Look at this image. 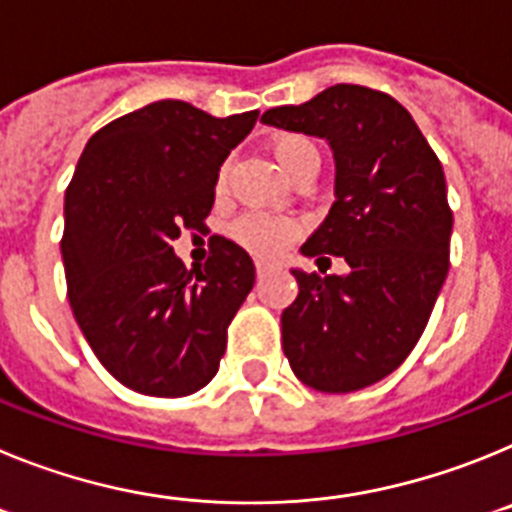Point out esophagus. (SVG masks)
Wrapping results in <instances>:
<instances>
[{
	"label": "esophagus",
	"instance_id": "1",
	"mask_svg": "<svg viewBox=\"0 0 512 512\" xmlns=\"http://www.w3.org/2000/svg\"><path fill=\"white\" fill-rule=\"evenodd\" d=\"M271 269H274V264H271V261L256 259V274H259V277H264L266 271H271Z\"/></svg>",
	"mask_w": 512,
	"mask_h": 512
}]
</instances>
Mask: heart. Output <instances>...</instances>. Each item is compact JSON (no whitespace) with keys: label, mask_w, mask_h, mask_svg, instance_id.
I'll list each match as a JSON object with an SVG mask.
<instances>
[{"label":"heart","mask_w":512,"mask_h":512,"mask_svg":"<svg viewBox=\"0 0 512 512\" xmlns=\"http://www.w3.org/2000/svg\"><path fill=\"white\" fill-rule=\"evenodd\" d=\"M271 153H274V161L279 164V169L287 176L295 174L305 161L318 158V148L310 138L300 133H282L274 138L271 143ZM225 182V166L220 169L217 176V184ZM235 238L248 246L256 253H279L287 246L292 238L300 235V223L289 220V217H277L266 215V212H248V215L238 217L235 223Z\"/></svg>","instance_id":"1"}]
</instances>
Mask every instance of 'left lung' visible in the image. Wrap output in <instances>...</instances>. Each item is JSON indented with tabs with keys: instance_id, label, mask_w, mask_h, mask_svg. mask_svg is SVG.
Wrapping results in <instances>:
<instances>
[{
	"instance_id": "obj_1",
	"label": "left lung",
	"mask_w": 512,
	"mask_h": 512,
	"mask_svg": "<svg viewBox=\"0 0 512 512\" xmlns=\"http://www.w3.org/2000/svg\"><path fill=\"white\" fill-rule=\"evenodd\" d=\"M261 122L333 148L336 202L302 253L343 256L348 274L292 269L300 295L282 312V346L307 387L356 392L408 359L446 282L454 212L443 166L397 99L359 84L274 107Z\"/></svg>"
}]
</instances>
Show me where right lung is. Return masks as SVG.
I'll return each mask as SVG.
<instances>
[{
  "mask_svg": "<svg viewBox=\"0 0 512 512\" xmlns=\"http://www.w3.org/2000/svg\"><path fill=\"white\" fill-rule=\"evenodd\" d=\"M256 120L161 99L97 130L76 164L61 238L71 310L104 369L140 395L202 390L256 282L251 256L223 235L202 269L171 248L182 230H205L217 171Z\"/></svg>",
  "mask_w": 512,
  "mask_h": 512,
  "instance_id": "obj_1",
  "label": "right lung"
}]
</instances>
